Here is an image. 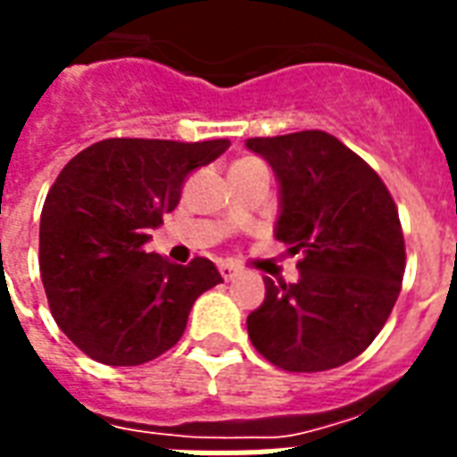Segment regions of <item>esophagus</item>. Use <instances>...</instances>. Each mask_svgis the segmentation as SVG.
I'll list each match as a JSON object with an SVG mask.
<instances>
[{"mask_svg":"<svg viewBox=\"0 0 457 457\" xmlns=\"http://www.w3.org/2000/svg\"><path fill=\"white\" fill-rule=\"evenodd\" d=\"M237 269H235V266H232V263H220V276H222V278L225 280H232L235 278V276H237Z\"/></svg>","mask_w":457,"mask_h":457,"instance_id":"34e87169","label":"esophagus"}]
</instances>
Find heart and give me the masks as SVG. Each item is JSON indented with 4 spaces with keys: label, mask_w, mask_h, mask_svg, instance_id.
Returning <instances> with one entry per match:
<instances>
[{
    "label": "heart",
    "mask_w": 457,
    "mask_h": 457,
    "mask_svg": "<svg viewBox=\"0 0 457 457\" xmlns=\"http://www.w3.org/2000/svg\"><path fill=\"white\" fill-rule=\"evenodd\" d=\"M242 162H254V160H242Z\"/></svg>",
    "instance_id": "heart-1"
}]
</instances>
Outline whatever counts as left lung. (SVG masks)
I'll return each mask as SVG.
<instances>
[{
  "instance_id": "left-lung-1",
  "label": "left lung",
  "mask_w": 457,
  "mask_h": 457,
  "mask_svg": "<svg viewBox=\"0 0 457 457\" xmlns=\"http://www.w3.org/2000/svg\"><path fill=\"white\" fill-rule=\"evenodd\" d=\"M278 181L273 235L300 252L295 283L263 278L246 317L254 349L290 373L349 363L387 322L404 276L400 215L380 177L322 130L252 137Z\"/></svg>"
}]
</instances>
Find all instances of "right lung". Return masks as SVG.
Masks as SVG:
<instances>
[{
  "label": "right lung",
  "mask_w": 457,
  "mask_h": 457,
  "mask_svg": "<svg viewBox=\"0 0 457 457\" xmlns=\"http://www.w3.org/2000/svg\"><path fill=\"white\" fill-rule=\"evenodd\" d=\"M229 140L113 137L60 171L40 212V278L57 327L94 361L140 366L169 351L205 290L222 283L211 259L188 266L145 252L181 186Z\"/></svg>",
  "instance_id": "right-lung-1"
}]
</instances>
